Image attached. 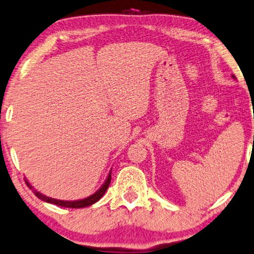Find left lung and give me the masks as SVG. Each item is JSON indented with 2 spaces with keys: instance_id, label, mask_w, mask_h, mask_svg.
Wrapping results in <instances>:
<instances>
[{
  "instance_id": "obj_1",
  "label": "left lung",
  "mask_w": 254,
  "mask_h": 254,
  "mask_svg": "<svg viewBox=\"0 0 254 254\" xmlns=\"http://www.w3.org/2000/svg\"><path fill=\"white\" fill-rule=\"evenodd\" d=\"M232 77H233V79H236V76H234V75H232Z\"/></svg>"
}]
</instances>
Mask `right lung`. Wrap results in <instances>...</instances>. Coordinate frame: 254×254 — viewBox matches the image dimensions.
Masks as SVG:
<instances>
[{"label":"right lung","mask_w":254,"mask_h":254,"mask_svg":"<svg viewBox=\"0 0 254 254\" xmlns=\"http://www.w3.org/2000/svg\"><path fill=\"white\" fill-rule=\"evenodd\" d=\"M111 179H112V172H109L107 179H106L105 183L100 189L96 190L95 193L92 194V195L87 196V198L84 199H81V200H74V201H65V200H58V199H53V198H49V196L45 195V194L37 192V190L34 189L31 185L28 183L26 180V184L27 186L29 187V189L33 190L34 194L37 196V198L42 200V201H46V202H49V203H54V205H58V206H61V207H69V208H82V207H87V206H90L93 205V203H95L96 201H99L100 199L102 198L103 194L106 193V190H107L109 184H111Z\"/></svg>","instance_id":"add662e5"}]
</instances>
